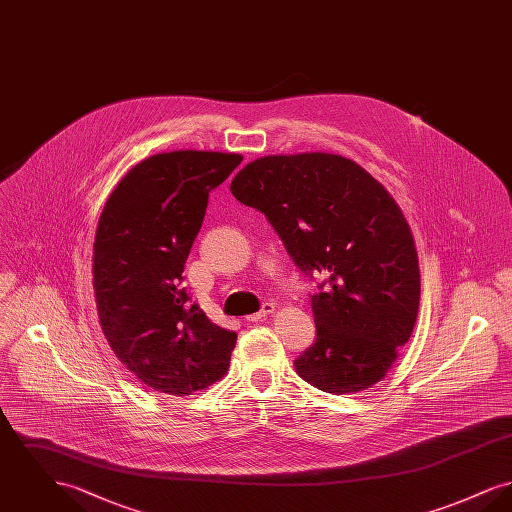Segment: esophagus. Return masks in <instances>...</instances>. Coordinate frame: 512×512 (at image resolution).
Here are the masks:
<instances>
[{
	"instance_id": "1",
	"label": "esophagus",
	"mask_w": 512,
	"mask_h": 512,
	"mask_svg": "<svg viewBox=\"0 0 512 512\" xmlns=\"http://www.w3.org/2000/svg\"><path fill=\"white\" fill-rule=\"evenodd\" d=\"M274 313V303H265L263 305V309L259 311V313H255V315H249L247 317V322H259V320H263V318L268 317V315H272Z\"/></svg>"
}]
</instances>
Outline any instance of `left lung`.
I'll return each mask as SVG.
<instances>
[{"label": "left lung", "mask_w": 512, "mask_h": 512, "mask_svg": "<svg viewBox=\"0 0 512 512\" xmlns=\"http://www.w3.org/2000/svg\"><path fill=\"white\" fill-rule=\"evenodd\" d=\"M230 190L265 213L301 272L324 276L311 295L317 341L295 372L334 395L378 384L413 334L420 299L413 234L395 199L332 153L255 159Z\"/></svg>", "instance_id": "1"}]
</instances>
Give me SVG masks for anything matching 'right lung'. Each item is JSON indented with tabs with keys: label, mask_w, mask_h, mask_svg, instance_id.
I'll use <instances>...</instances> for the list:
<instances>
[{
	"label": "right lung",
	"mask_w": 512,
	"mask_h": 512,
	"mask_svg": "<svg viewBox=\"0 0 512 512\" xmlns=\"http://www.w3.org/2000/svg\"><path fill=\"white\" fill-rule=\"evenodd\" d=\"M242 159L195 149L151 155L101 211L92 267L99 324L122 365L159 393L192 395L230 366L236 332L192 303L182 272L209 192Z\"/></svg>",
	"instance_id": "obj_1"
}]
</instances>
